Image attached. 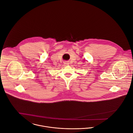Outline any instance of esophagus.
Returning <instances> with one entry per match:
<instances>
[{
  "mask_svg": "<svg viewBox=\"0 0 133 133\" xmlns=\"http://www.w3.org/2000/svg\"><path fill=\"white\" fill-rule=\"evenodd\" d=\"M64 64L65 66H66V65H69V63H68L67 62L65 61V62H64Z\"/></svg>",
  "mask_w": 133,
  "mask_h": 133,
  "instance_id": "1",
  "label": "esophagus"
}]
</instances>
